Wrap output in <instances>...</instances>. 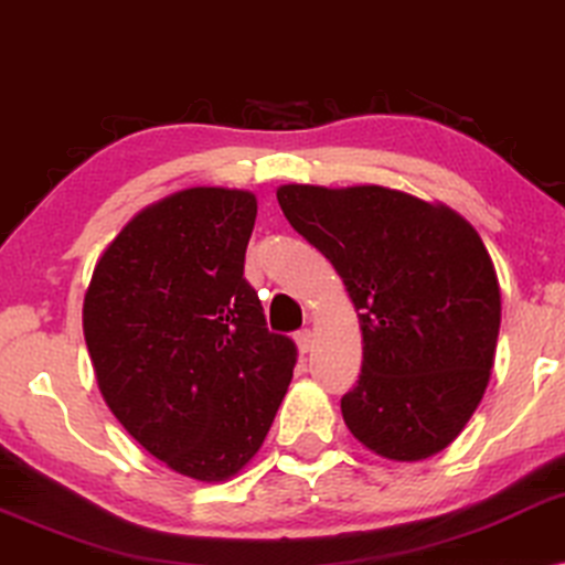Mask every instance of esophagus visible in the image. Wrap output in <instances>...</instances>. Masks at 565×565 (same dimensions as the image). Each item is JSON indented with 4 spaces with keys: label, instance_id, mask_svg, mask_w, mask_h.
<instances>
[{
    "label": "esophagus",
    "instance_id": "obj_1",
    "mask_svg": "<svg viewBox=\"0 0 565 565\" xmlns=\"http://www.w3.org/2000/svg\"><path fill=\"white\" fill-rule=\"evenodd\" d=\"M296 344H298V352L300 354H308L313 347V331L311 329H300L296 334Z\"/></svg>",
    "mask_w": 565,
    "mask_h": 565
}]
</instances>
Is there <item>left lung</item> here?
Masks as SVG:
<instances>
[{
  "label": "left lung",
  "instance_id": "left-lung-1",
  "mask_svg": "<svg viewBox=\"0 0 565 565\" xmlns=\"http://www.w3.org/2000/svg\"><path fill=\"white\" fill-rule=\"evenodd\" d=\"M285 218L342 277L362 331V373L342 416L367 450L424 460L481 404L501 290L470 223L443 203L360 184L277 188Z\"/></svg>",
  "mask_w": 565,
  "mask_h": 565
}]
</instances>
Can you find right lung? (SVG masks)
<instances>
[{
	"label": "right lung",
	"instance_id": "obj_1",
	"mask_svg": "<svg viewBox=\"0 0 565 565\" xmlns=\"http://www.w3.org/2000/svg\"><path fill=\"white\" fill-rule=\"evenodd\" d=\"M257 198L190 188L130 218L84 292L99 393L174 473L215 483L259 452L296 367L244 280Z\"/></svg>",
	"mask_w": 565,
	"mask_h": 565
}]
</instances>
